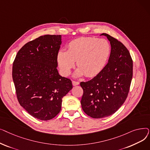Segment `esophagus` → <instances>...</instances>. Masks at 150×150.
<instances>
[{
	"label": "esophagus",
	"mask_w": 150,
	"mask_h": 150,
	"mask_svg": "<svg viewBox=\"0 0 150 150\" xmlns=\"http://www.w3.org/2000/svg\"><path fill=\"white\" fill-rule=\"evenodd\" d=\"M80 84V83L78 81H72V84L73 86H77Z\"/></svg>",
	"instance_id": "esophagus-1"
}]
</instances>
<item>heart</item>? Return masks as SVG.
<instances>
[{"mask_svg": "<svg viewBox=\"0 0 150 150\" xmlns=\"http://www.w3.org/2000/svg\"><path fill=\"white\" fill-rule=\"evenodd\" d=\"M111 53V45L105 39L94 37H81L68 44L67 50H60L57 61L61 73L68 75L75 66L78 69L75 75L85 74L92 77L98 74L105 67Z\"/></svg>", "mask_w": 150, "mask_h": 150, "instance_id": "1", "label": "heart"}]
</instances>
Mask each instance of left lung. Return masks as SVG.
<instances>
[{"label": "left lung", "mask_w": 150, "mask_h": 150, "mask_svg": "<svg viewBox=\"0 0 150 150\" xmlns=\"http://www.w3.org/2000/svg\"><path fill=\"white\" fill-rule=\"evenodd\" d=\"M111 46L108 64L92 80L81 82L83 111L93 119L114 114L128 97L132 78V59L121 42L106 33Z\"/></svg>", "instance_id": "left-lung-1"}]
</instances>
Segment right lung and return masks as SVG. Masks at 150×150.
Returning <instances> with one entry per match:
<instances>
[{
  "mask_svg": "<svg viewBox=\"0 0 150 150\" xmlns=\"http://www.w3.org/2000/svg\"><path fill=\"white\" fill-rule=\"evenodd\" d=\"M61 35H46L31 41L18 52L12 76L18 101L31 116L49 120L61 111L62 98L72 81L59 75L57 54Z\"/></svg>",
  "mask_w": 150,
  "mask_h": 150,
  "instance_id": "right-lung-1",
  "label": "right lung"
}]
</instances>
